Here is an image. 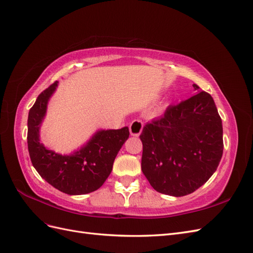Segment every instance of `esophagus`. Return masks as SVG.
I'll return each instance as SVG.
<instances>
[{"mask_svg":"<svg viewBox=\"0 0 253 253\" xmlns=\"http://www.w3.org/2000/svg\"><path fill=\"white\" fill-rule=\"evenodd\" d=\"M142 128H143V124L142 121L140 120H134L132 121V124L129 125V133H131L132 136H139L140 133L142 132Z\"/></svg>","mask_w":253,"mask_h":253,"instance_id":"1","label":"esophagus"}]
</instances>
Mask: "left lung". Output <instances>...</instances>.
Here are the masks:
<instances>
[{"mask_svg": "<svg viewBox=\"0 0 253 253\" xmlns=\"http://www.w3.org/2000/svg\"><path fill=\"white\" fill-rule=\"evenodd\" d=\"M162 117L144 126L140 134L141 170L157 192L175 197L194 192L216 171L224 150L223 125L213 98L201 90Z\"/></svg>", "mask_w": 253, "mask_h": 253, "instance_id": "obj_1", "label": "left lung"}]
</instances>
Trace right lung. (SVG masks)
Segmentation results:
<instances>
[{"instance_id":"1","label":"right lung","mask_w":253,"mask_h":253,"mask_svg":"<svg viewBox=\"0 0 253 253\" xmlns=\"http://www.w3.org/2000/svg\"><path fill=\"white\" fill-rule=\"evenodd\" d=\"M58 81L38 96L29 110L27 143L30 160L49 185L70 195H82L100 188L112 172L114 160L128 138V127L100 129L80 149L68 155L48 150L40 141V127Z\"/></svg>"}]
</instances>
